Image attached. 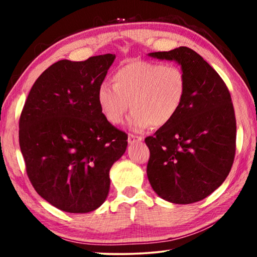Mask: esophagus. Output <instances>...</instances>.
<instances>
[{
    "label": "esophagus",
    "mask_w": 257,
    "mask_h": 257,
    "mask_svg": "<svg viewBox=\"0 0 257 257\" xmlns=\"http://www.w3.org/2000/svg\"><path fill=\"white\" fill-rule=\"evenodd\" d=\"M142 141H143V137L142 136H137V135L129 134V136H128V143H129V144H135V143L142 142Z\"/></svg>",
    "instance_id": "obj_1"
}]
</instances>
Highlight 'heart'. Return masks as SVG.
Here are the masks:
<instances>
[{
  "label": "heart",
  "mask_w": 257,
  "mask_h": 257,
  "mask_svg": "<svg viewBox=\"0 0 257 257\" xmlns=\"http://www.w3.org/2000/svg\"><path fill=\"white\" fill-rule=\"evenodd\" d=\"M113 82L98 86L99 110L108 122L119 124L132 105L129 123L137 132L170 123L187 93L186 75L177 64L134 61L116 69Z\"/></svg>",
  "instance_id": "1"
}]
</instances>
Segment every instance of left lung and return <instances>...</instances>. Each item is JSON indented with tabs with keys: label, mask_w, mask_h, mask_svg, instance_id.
<instances>
[{
	"label": "left lung",
	"mask_w": 257,
	"mask_h": 257,
	"mask_svg": "<svg viewBox=\"0 0 257 257\" xmlns=\"http://www.w3.org/2000/svg\"><path fill=\"white\" fill-rule=\"evenodd\" d=\"M150 56L177 61L187 79L176 118L145 138L150 184L168 202L202 201L222 185L233 163L237 127L231 95L219 73L189 47Z\"/></svg>",
	"instance_id": "1"
}]
</instances>
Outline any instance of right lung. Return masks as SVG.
Listing matches in <instances>:
<instances>
[{
	"mask_svg": "<svg viewBox=\"0 0 257 257\" xmlns=\"http://www.w3.org/2000/svg\"><path fill=\"white\" fill-rule=\"evenodd\" d=\"M114 54L61 60L35 81L19 120L26 171L37 194L59 210L87 213L105 201L110 169L127 134L104 118L97 89Z\"/></svg>",
	"mask_w": 257,
	"mask_h": 257,
	"instance_id": "obj_1",
	"label": "right lung"
}]
</instances>
